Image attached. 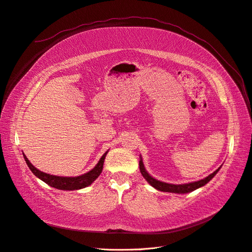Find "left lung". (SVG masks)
<instances>
[{"instance_id": "1", "label": "left lung", "mask_w": 252, "mask_h": 252, "mask_svg": "<svg viewBox=\"0 0 252 252\" xmlns=\"http://www.w3.org/2000/svg\"><path fill=\"white\" fill-rule=\"evenodd\" d=\"M139 169H140L141 175H143V177L147 180V182L149 183L151 186H153V188L156 189L160 190V191H167V192L186 193V192H190L192 190H195L199 188H202V186H204L206 183L210 182L211 180L215 177V175L219 171V169H220V167H219V168L216 169L213 173H211L210 176H208L202 180H200V181L186 183V184H169V183H165V182H162V181H158V180H157V179H154L145 169L143 159H141V158L139 160Z\"/></svg>"}]
</instances>
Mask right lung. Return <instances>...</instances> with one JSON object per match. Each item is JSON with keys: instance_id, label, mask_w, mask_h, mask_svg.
Returning <instances> with one entry per match:
<instances>
[{"instance_id": "add662e5", "label": "right lung", "mask_w": 252, "mask_h": 252, "mask_svg": "<svg viewBox=\"0 0 252 252\" xmlns=\"http://www.w3.org/2000/svg\"><path fill=\"white\" fill-rule=\"evenodd\" d=\"M106 154H107V152L103 154L102 158L98 162V164H96L92 170L86 172V173H84V175L79 176V177H59V176L49 175V173L42 172L39 169H37L36 167L32 165L30 160L28 159V158L25 157L24 154H23V157H24L25 162H27L31 171L33 172L37 178H39L44 183H47L48 185L52 186V188L57 189L75 190V189H81L84 188H87V186L92 184L94 180L100 176V173L102 172V169H103V164H104V159H105Z\"/></svg>"}]
</instances>
